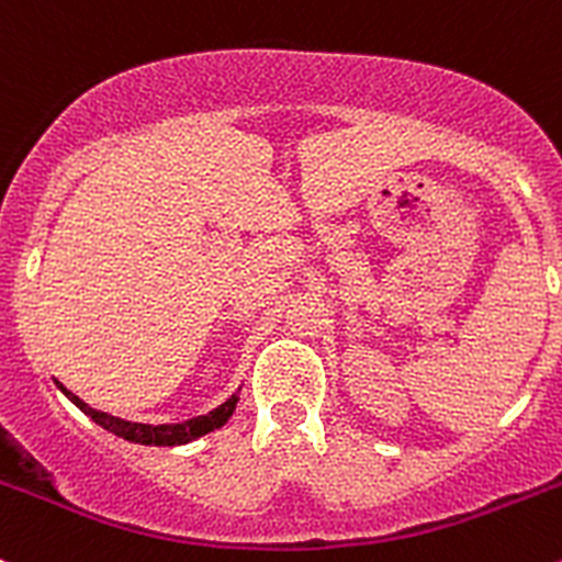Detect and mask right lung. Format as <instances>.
Wrapping results in <instances>:
<instances>
[{"mask_svg": "<svg viewBox=\"0 0 562 562\" xmlns=\"http://www.w3.org/2000/svg\"><path fill=\"white\" fill-rule=\"evenodd\" d=\"M54 383H56V389H59L61 394H65L67 400L78 407V411L87 413L94 424H100V427L108 429V432H113L116 438H124V440H130V443H140V446L192 443V440L203 438V435L214 432V429H220L223 424H228V418L234 416V411H236V402H239V391H236V394H231L223 405H217L214 411H209L206 416L187 418V422H179V424H138V422H124V418L111 416V413L94 411V407H89L87 402L78 400L72 391H67L65 386H61L59 381H54Z\"/></svg>", "mask_w": 562, "mask_h": 562, "instance_id": "right-lung-1", "label": "right lung"}]
</instances>
